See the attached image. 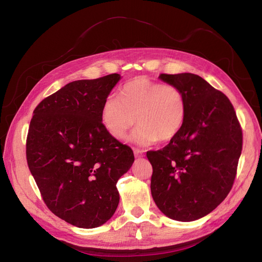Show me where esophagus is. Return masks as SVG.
I'll list each match as a JSON object with an SVG mask.
<instances>
[{
	"instance_id": "1",
	"label": "esophagus",
	"mask_w": 262,
	"mask_h": 262,
	"mask_svg": "<svg viewBox=\"0 0 262 262\" xmlns=\"http://www.w3.org/2000/svg\"><path fill=\"white\" fill-rule=\"evenodd\" d=\"M133 153H134V156H136V157H143L144 156V150L140 149V148H134Z\"/></svg>"
}]
</instances>
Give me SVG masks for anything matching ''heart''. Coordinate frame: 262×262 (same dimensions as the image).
<instances>
[{"label":"heart","mask_w":262,"mask_h":262,"mask_svg":"<svg viewBox=\"0 0 262 262\" xmlns=\"http://www.w3.org/2000/svg\"><path fill=\"white\" fill-rule=\"evenodd\" d=\"M186 117L187 99L178 86L143 76L125 83L119 97L110 95L101 107V122L110 136L124 138L138 121L131 139L143 145L175 139Z\"/></svg>","instance_id":"1"}]
</instances>
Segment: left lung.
Listing matches in <instances>:
<instances>
[{
  "mask_svg": "<svg viewBox=\"0 0 262 262\" xmlns=\"http://www.w3.org/2000/svg\"><path fill=\"white\" fill-rule=\"evenodd\" d=\"M187 99V117L178 136L164 148L148 150L150 192L166 216L180 222L201 219L233 187L243 148L242 126L232 102L192 73L161 74Z\"/></svg>",
  "mask_w": 262,
  "mask_h": 262,
  "instance_id": "8db88e82",
  "label": "left lung"
}]
</instances>
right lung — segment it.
<instances>
[{
  "instance_id": "right-lung-1",
  "label": "right lung",
  "mask_w": 262,
  "mask_h": 262,
  "mask_svg": "<svg viewBox=\"0 0 262 262\" xmlns=\"http://www.w3.org/2000/svg\"><path fill=\"white\" fill-rule=\"evenodd\" d=\"M120 75L67 84L45 98L31 118L26 157L48 209L82 228L102 225L119 204L117 181L133 150L110 136L101 107Z\"/></svg>"
}]
</instances>
